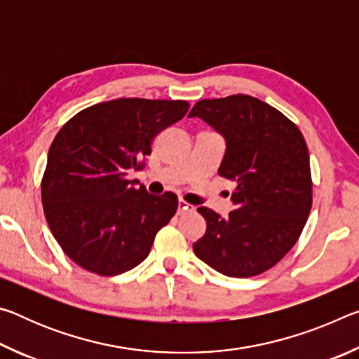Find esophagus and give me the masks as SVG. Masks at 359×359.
I'll return each instance as SVG.
<instances>
[{
  "instance_id": "obj_1",
  "label": "esophagus",
  "mask_w": 359,
  "mask_h": 359,
  "mask_svg": "<svg viewBox=\"0 0 359 359\" xmlns=\"http://www.w3.org/2000/svg\"><path fill=\"white\" fill-rule=\"evenodd\" d=\"M188 210H193V205L188 204L187 201H184V199H179V203H177V214L182 215V214H185V212H188Z\"/></svg>"
}]
</instances>
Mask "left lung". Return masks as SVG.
Returning <instances> with one entry per match:
<instances>
[{
	"instance_id": "left-lung-1",
	"label": "left lung",
	"mask_w": 359,
	"mask_h": 359,
	"mask_svg": "<svg viewBox=\"0 0 359 359\" xmlns=\"http://www.w3.org/2000/svg\"><path fill=\"white\" fill-rule=\"evenodd\" d=\"M188 117L203 118L224 137L218 174L236 182L234 210L226 218L198 208L208 228L193 250L228 277L263 274L293 248L312 209L302 133L276 107L248 95L198 101Z\"/></svg>"
}]
</instances>
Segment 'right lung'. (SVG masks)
<instances>
[{"label": "right lung", "mask_w": 359, "mask_h": 359, "mask_svg": "<svg viewBox=\"0 0 359 359\" xmlns=\"http://www.w3.org/2000/svg\"><path fill=\"white\" fill-rule=\"evenodd\" d=\"M187 101L118 98L66 121L48 149L41 182L46 220L63 252L98 276H117L147 258L177 196L149 194L128 179L151 141L184 118Z\"/></svg>", "instance_id": "1"}]
</instances>
